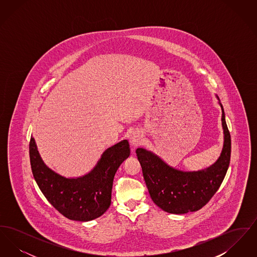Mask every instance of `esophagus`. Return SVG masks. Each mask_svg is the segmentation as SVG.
Masks as SVG:
<instances>
[{
	"instance_id": "esophagus-1",
	"label": "esophagus",
	"mask_w": 257,
	"mask_h": 257,
	"mask_svg": "<svg viewBox=\"0 0 257 257\" xmlns=\"http://www.w3.org/2000/svg\"><path fill=\"white\" fill-rule=\"evenodd\" d=\"M130 144L132 147H137L139 145H141L142 141H143V136L140 134V132L138 131H133L130 133Z\"/></svg>"
}]
</instances>
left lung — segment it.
I'll return each mask as SVG.
<instances>
[{"instance_id":"8db88e82","label":"left lung","mask_w":257,"mask_h":257,"mask_svg":"<svg viewBox=\"0 0 257 257\" xmlns=\"http://www.w3.org/2000/svg\"><path fill=\"white\" fill-rule=\"evenodd\" d=\"M219 99V97L217 96ZM220 101V100H219ZM221 108L223 147L219 159L205 170L178 171L144 148L136 150L153 202L171 214H186L203 207L219 190L230 162L231 139Z\"/></svg>"}]
</instances>
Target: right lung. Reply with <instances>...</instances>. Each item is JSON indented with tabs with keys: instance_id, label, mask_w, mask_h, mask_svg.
<instances>
[{
	"instance_id": "add662e5",
	"label": "right lung",
	"mask_w": 257,
	"mask_h": 257,
	"mask_svg": "<svg viewBox=\"0 0 257 257\" xmlns=\"http://www.w3.org/2000/svg\"><path fill=\"white\" fill-rule=\"evenodd\" d=\"M130 155L127 140L104 151L93 170L78 178H66L52 171L41 159L35 139L30 141V160L35 180L50 203L69 220L88 221L110 207L114 174Z\"/></svg>"
}]
</instances>
